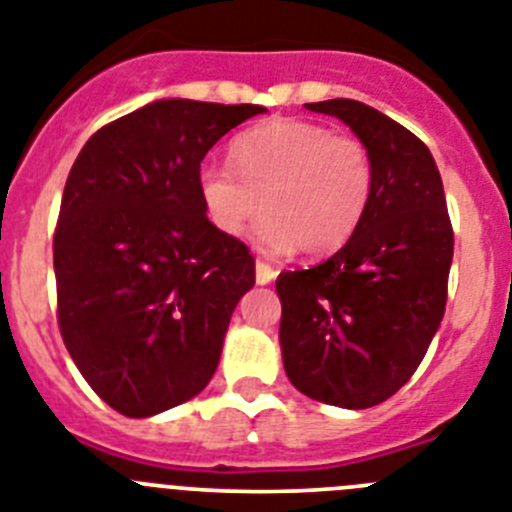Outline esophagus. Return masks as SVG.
Listing matches in <instances>:
<instances>
[{"label":"esophagus","mask_w":512,"mask_h":512,"mask_svg":"<svg viewBox=\"0 0 512 512\" xmlns=\"http://www.w3.org/2000/svg\"><path fill=\"white\" fill-rule=\"evenodd\" d=\"M275 275H278V270H275L270 262H265V260L255 262V278H257V283H260V286L275 281Z\"/></svg>","instance_id":"34e87169"}]
</instances>
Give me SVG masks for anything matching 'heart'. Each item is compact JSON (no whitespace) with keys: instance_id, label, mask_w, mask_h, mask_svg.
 I'll list each match as a JSON object with an SVG mask.
<instances>
[{"instance_id":"obj_1","label":"heart","mask_w":512,"mask_h":512,"mask_svg":"<svg viewBox=\"0 0 512 512\" xmlns=\"http://www.w3.org/2000/svg\"><path fill=\"white\" fill-rule=\"evenodd\" d=\"M231 164H206L198 193L211 224L239 237L268 211L260 242L306 255L340 250L361 224L373 193L368 146L322 123L270 121L231 144Z\"/></svg>"}]
</instances>
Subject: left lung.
Returning a JSON list of instances; mask_svg holds the SVG:
<instances>
[{
  "instance_id": "8db88e82",
  "label": "left lung",
  "mask_w": 512,
  "mask_h": 512,
  "mask_svg": "<svg viewBox=\"0 0 512 512\" xmlns=\"http://www.w3.org/2000/svg\"><path fill=\"white\" fill-rule=\"evenodd\" d=\"M306 108L368 146L373 193L335 255L278 275L283 368L306 397L366 410L412 379L441 327L453 260L446 193L428 146L389 115L358 100Z\"/></svg>"
}]
</instances>
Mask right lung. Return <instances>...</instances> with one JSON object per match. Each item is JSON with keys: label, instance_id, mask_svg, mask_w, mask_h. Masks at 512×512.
<instances>
[{"label": "right lung", "instance_id": "add662e5", "mask_svg": "<svg viewBox=\"0 0 512 512\" xmlns=\"http://www.w3.org/2000/svg\"><path fill=\"white\" fill-rule=\"evenodd\" d=\"M262 105L157 100L102 126L66 177L56 319L84 381L126 417L201 394L255 257L208 221L201 162Z\"/></svg>", "mask_w": 512, "mask_h": 512}]
</instances>
